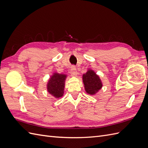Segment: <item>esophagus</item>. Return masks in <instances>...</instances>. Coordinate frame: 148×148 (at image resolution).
Wrapping results in <instances>:
<instances>
[{
	"label": "esophagus",
	"instance_id": "1",
	"mask_svg": "<svg viewBox=\"0 0 148 148\" xmlns=\"http://www.w3.org/2000/svg\"><path fill=\"white\" fill-rule=\"evenodd\" d=\"M70 73L71 75L73 76V77H77V69L75 68V66H73L72 67H71V70H70Z\"/></svg>",
	"mask_w": 148,
	"mask_h": 148
}]
</instances>
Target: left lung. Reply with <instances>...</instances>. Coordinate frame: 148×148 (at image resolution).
Returning <instances> with one entry per match:
<instances>
[{
    "label": "left lung",
    "mask_w": 148,
    "mask_h": 148,
    "mask_svg": "<svg viewBox=\"0 0 148 148\" xmlns=\"http://www.w3.org/2000/svg\"><path fill=\"white\" fill-rule=\"evenodd\" d=\"M83 82L85 91L90 95H95L102 87V83L99 77L91 69L83 74Z\"/></svg>",
    "instance_id": "8db88e82"
}]
</instances>
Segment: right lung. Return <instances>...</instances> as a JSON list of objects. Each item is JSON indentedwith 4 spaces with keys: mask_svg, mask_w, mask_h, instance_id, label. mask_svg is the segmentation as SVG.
<instances>
[{
    "mask_svg": "<svg viewBox=\"0 0 148 148\" xmlns=\"http://www.w3.org/2000/svg\"><path fill=\"white\" fill-rule=\"evenodd\" d=\"M66 78V75L65 74L53 73L49 79L47 84L49 93L57 99L63 96Z\"/></svg>",
    "mask_w": 148,
    "mask_h": 148,
    "instance_id": "add662e5",
    "label": "right lung"
}]
</instances>
